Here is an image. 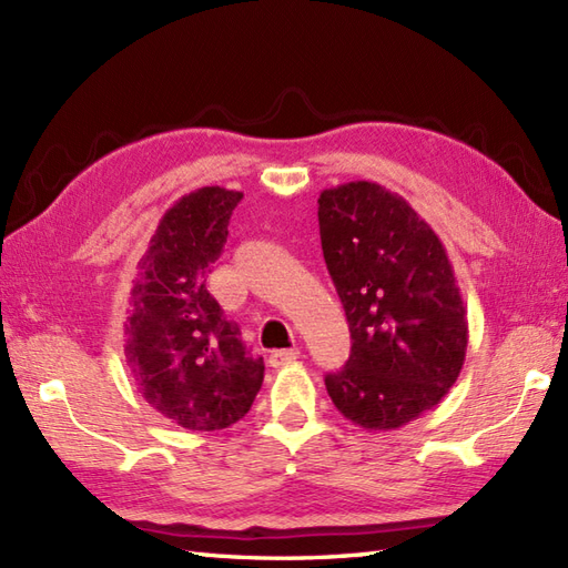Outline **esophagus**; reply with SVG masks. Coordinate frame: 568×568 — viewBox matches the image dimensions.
Masks as SVG:
<instances>
[{"instance_id": "esophagus-1", "label": "esophagus", "mask_w": 568, "mask_h": 568, "mask_svg": "<svg viewBox=\"0 0 568 568\" xmlns=\"http://www.w3.org/2000/svg\"><path fill=\"white\" fill-rule=\"evenodd\" d=\"M300 358V352L297 348H281V352H273L271 354V366L273 368H283V366H291L295 364V361Z\"/></svg>"}]
</instances>
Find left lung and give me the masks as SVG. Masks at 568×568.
I'll return each mask as SVG.
<instances>
[{"instance_id": "left-lung-1", "label": "left lung", "mask_w": 568, "mask_h": 568, "mask_svg": "<svg viewBox=\"0 0 568 568\" xmlns=\"http://www.w3.org/2000/svg\"><path fill=\"white\" fill-rule=\"evenodd\" d=\"M320 236L352 332L324 378L354 425L388 432L439 405L462 373L468 320L446 248L397 192L356 180L320 192Z\"/></svg>"}]
</instances>
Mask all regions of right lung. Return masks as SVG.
<instances>
[{"mask_svg":"<svg viewBox=\"0 0 568 568\" xmlns=\"http://www.w3.org/2000/svg\"><path fill=\"white\" fill-rule=\"evenodd\" d=\"M241 197L220 185L180 197L131 285L126 366L155 413L192 432L232 427L263 383V358L246 352L239 327L204 287Z\"/></svg>","mask_w":568,"mask_h":568,"instance_id":"1","label":"right lung"}]
</instances>
